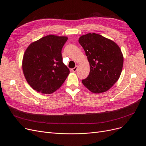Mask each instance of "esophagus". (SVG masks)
Here are the masks:
<instances>
[{
  "mask_svg": "<svg viewBox=\"0 0 146 146\" xmlns=\"http://www.w3.org/2000/svg\"><path fill=\"white\" fill-rule=\"evenodd\" d=\"M77 69H78V66H76L75 67H74V68L72 69V71L73 72H76V71H77Z\"/></svg>",
  "mask_w": 146,
  "mask_h": 146,
  "instance_id": "esophagus-1",
  "label": "esophagus"
}]
</instances>
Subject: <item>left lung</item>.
<instances>
[{
    "label": "left lung",
    "instance_id": "8db88e82",
    "mask_svg": "<svg viewBox=\"0 0 146 146\" xmlns=\"http://www.w3.org/2000/svg\"><path fill=\"white\" fill-rule=\"evenodd\" d=\"M90 64L87 78L82 80L93 93L106 92L118 80L122 72L123 57L120 47L113 41L96 33L79 38Z\"/></svg>",
    "mask_w": 146,
    "mask_h": 146
}]
</instances>
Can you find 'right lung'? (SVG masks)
Returning a JSON list of instances; mask_svg holds the SVG:
<instances>
[{
  "label": "right lung",
  "mask_w": 146,
  "mask_h": 146,
  "mask_svg": "<svg viewBox=\"0 0 146 146\" xmlns=\"http://www.w3.org/2000/svg\"><path fill=\"white\" fill-rule=\"evenodd\" d=\"M65 36L48 35L31 43L24 54L22 67L29 84L37 92L51 94L59 88L69 74L62 62Z\"/></svg>",
  "instance_id": "add662e5"
}]
</instances>
